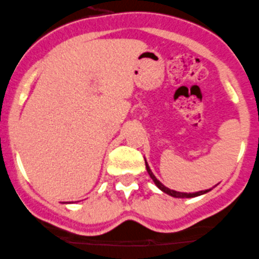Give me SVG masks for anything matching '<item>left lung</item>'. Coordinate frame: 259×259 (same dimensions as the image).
<instances>
[{"mask_svg":"<svg viewBox=\"0 0 259 259\" xmlns=\"http://www.w3.org/2000/svg\"><path fill=\"white\" fill-rule=\"evenodd\" d=\"M145 165H146V170H148L149 176L151 177V180H153V181H154V184H155L156 186L159 187V189L162 190L163 193L168 194V195L173 196V198H195V196L203 195V194H207L208 191H210V190H212V189L201 190V191H198V193H189V194H187V193H180V191H175V190H170V189H168V187H165L164 185L162 184V182L159 181V180L156 179L155 176H154V173L151 172L150 167H149V164H148V163H146V160H145Z\"/></svg>","mask_w":259,"mask_h":259,"instance_id":"obj_1","label":"left lung"}]
</instances>
